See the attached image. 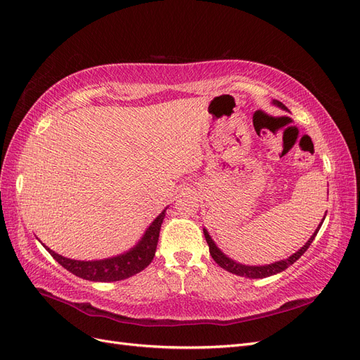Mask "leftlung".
Instances as JSON below:
<instances>
[{
  "label": "left lung",
  "instance_id": "obj_1",
  "mask_svg": "<svg viewBox=\"0 0 360 360\" xmlns=\"http://www.w3.org/2000/svg\"><path fill=\"white\" fill-rule=\"evenodd\" d=\"M275 105H278L279 108H285L284 105H282L279 101H274ZM326 217V214H324ZM323 217V221H324ZM323 224V222H321ZM321 224L319 225L317 231H315L309 240L307 242V245H304L302 249H299L296 254H292L290 258L287 259H281V261H276V263L274 264H267V266H245V264H240V263H236L234 259L228 258L222 250L217 248L214 245V242L212 240V237L209 236V233H207V230H204V237L207 240V245H209V249H210V255L212 258L216 261L217 264H219L222 269H225L226 271H230V274H234V275H238V276H245V278H250V279H258V278H267V276H271V275H276L279 274V271H284L287 267H290L291 264L296 263V261L307 252L308 248L311 246L312 240L315 238V236H317L319 230L321 228Z\"/></svg>",
  "mask_w": 360,
  "mask_h": 360
}]
</instances>
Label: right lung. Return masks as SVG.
Returning <instances> with one entry per match:
<instances>
[{
	"label": "right lung",
	"mask_w": 360,
	"mask_h": 360,
	"mask_svg": "<svg viewBox=\"0 0 360 360\" xmlns=\"http://www.w3.org/2000/svg\"><path fill=\"white\" fill-rule=\"evenodd\" d=\"M163 217H165V210L151 222V225L147 228L146 234L135 248L127 250L126 254L117 255L112 258L97 261H78L58 255L49 248H45L53 257V259H57L64 269L82 279L94 282L122 281L139 274L141 270H144L151 263V259H153L156 252Z\"/></svg>",
	"instance_id": "right-lung-1"
}]
</instances>
